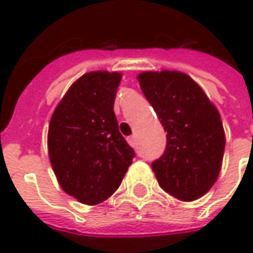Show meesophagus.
<instances>
[{
	"mask_svg": "<svg viewBox=\"0 0 253 253\" xmlns=\"http://www.w3.org/2000/svg\"><path fill=\"white\" fill-rule=\"evenodd\" d=\"M128 143H129L130 146H135V145H136V139H135V136H130V138H128Z\"/></svg>",
	"mask_w": 253,
	"mask_h": 253,
	"instance_id": "1",
	"label": "esophagus"
}]
</instances>
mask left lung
<instances>
[{"label":"left lung","mask_w":253,"mask_h":253,"mask_svg":"<svg viewBox=\"0 0 253 253\" xmlns=\"http://www.w3.org/2000/svg\"><path fill=\"white\" fill-rule=\"evenodd\" d=\"M140 89L167 132L152 163L159 185L179 201L199 199L216 182L225 136L217 108L191 76L178 71L142 72Z\"/></svg>","instance_id":"obj_1"}]
</instances>
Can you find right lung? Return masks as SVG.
I'll list each match as a JSON object with an SVG mask.
<instances>
[{
  "mask_svg": "<svg viewBox=\"0 0 253 253\" xmlns=\"http://www.w3.org/2000/svg\"><path fill=\"white\" fill-rule=\"evenodd\" d=\"M120 82V72L84 74L72 83L50 120L52 170L61 188L84 205H99L114 194L135 157L114 114Z\"/></svg>",
  "mask_w": 253,
  "mask_h": 253,
  "instance_id": "obj_1",
  "label": "right lung"
}]
</instances>
